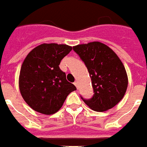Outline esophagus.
Segmentation results:
<instances>
[{"label": "esophagus", "instance_id": "esophagus-1", "mask_svg": "<svg viewBox=\"0 0 147 147\" xmlns=\"http://www.w3.org/2000/svg\"><path fill=\"white\" fill-rule=\"evenodd\" d=\"M74 84H75V86H76V87L78 88V82H77V81H76V82L74 83Z\"/></svg>", "mask_w": 147, "mask_h": 147}]
</instances>
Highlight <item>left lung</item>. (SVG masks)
Masks as SVG:
<instances>
[{
	"mask_svg": "<svg viewBox=\"0 0 147 147\" xmlns=\"http://www.w3.org/2000/svg\"><path fill=\"white\" fill-rule=\"evenodd\" d=\"M90 74L94 95L89 99L81 98L95 111H105L121 101L128 84L123 64L108 46L91 42L73 47Z\"/></svg>",
	"mask_w": 147,
	"mask_h": 147,
	"instance_id": "8db88e82",
	"label": "left lung"
}]
</instances>
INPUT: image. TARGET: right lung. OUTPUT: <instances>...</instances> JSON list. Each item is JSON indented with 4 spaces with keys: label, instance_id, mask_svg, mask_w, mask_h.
<instances>
[{
    "label": "right lung",
    "instance_id": "obj_1",
    "mask_svg": "<svg viewBox=\"0 0 147 147\" xmlns=\"http://www.w3.org/2000/svg\"><path fill=\"white\" fill-rule=\"evenodd\" d=\"M72 48L66 45L43 44L32 49L20 68L19 87L31 108L45 114L57 112L76 86L67 80L59 63Z\"/></svg>",
    "mask_w": 147,
    "mask_h": 147
}]
</instances>
